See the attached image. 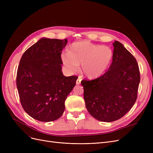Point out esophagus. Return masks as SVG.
Wrapping results in <instances>:
<instances>
[{
  "mask_svg": "<svg viewBox=\"0 0 153 153\" xmlns=\"http://www.w3.org/2000/svg\"><path fill=\"white\" fill-rule=\"evenodd\" d=\"M81 81H82V78L80 77H79L76 80V85H80V83H81Z\"/></svg>",
  "mask_w": 153,
  "mask_h": 153,
  "instance_id": "34e87169",
  "label": "esophagus"
}]
</instances>
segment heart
<instances>
[{
    "instance_id": "b5f03b06",
    "label": "heart",
    "mask_w": 153,
    "mask_h": 153,
    "mask_svg": "<svg viewBox=\"0 0 153 153\" xmlns=\"http://www.w3.org/2000/svg\"><path fill=\"white\" fill-rule=\"evenodd\" d=\"M113 57V51L108 47L80 41L73 43L68 52L62 54L61 59L69 71L76 72L79 64H82L84 75L92 78L102 75L110 65Z\"/></svg>"
}]
</instances>
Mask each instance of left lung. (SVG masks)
Masks as SVG:
<instances>
[{
	"mask_svg": "<svg viewBox=\"0 0 153 153\" xmlns=\"http://www.w3.org/2000/svg\"><path fill=\"white\" fill-rule=\"evenodd\" d=\"M108 71L92 80H83L84 98L88 112L96 119L112 122L129 112L137 98L140 80L137 62L117 41Z\"/></svg>",
	"mask_w": 153,
	"mask_h": 153,
	"instance_id": "left-lung-1",
	"label": "left lung"
}]
</instances>
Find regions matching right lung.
I'll use <instances>...</instances> for the list:
<instances>
[{
    "label": "right lung",
    "mask_w": 153,
    "mask_h": 153,
    "mask_svg": "<svg viewBox=\"0 0 153 153\" xmlns=\"http://www.w3.org/2000/svg\"><path fill=\"white\" fill-rule=\"evenodd\" d=\"M65 39L43 38L23 54L18 68L16 86L20 103L30 117L42 122L62 116L64 102L76 84V76L62 72L61 53Z\"/></svg>",
    "instance_id": "1"
}]
</instances>
